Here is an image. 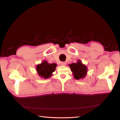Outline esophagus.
<instances>
[{
    "mask_svg": "<svg viewBox=\"0 0 120 120\" xmlns=\"http://www.w3.org/2000/svg\"><path fill=\"white\" fill-rule=\"evenodd\" d=\"M60 64L61 65H65L66 64H65V62H64V61H61V63H60Z\"/></svg>",
    "mask_w": 120,
    "mask_h": 120,
    "instance_id": "34e87169",
    "label": "esophagus"
}]
</instances>
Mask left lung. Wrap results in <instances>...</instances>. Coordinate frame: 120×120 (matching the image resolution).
Masks as SVG:
<instances>
[{
  "instance_id": "8db88e82",
  "label": "left lung",
  "mask_w": 120,
  "mask_h": 120,
  "mask_svg": "<svg viewBox=\"0 0 120 120\" xmlns=\"http://www.w3.org/2000/svg\"><path fill=\"white\" fill-rule=\"evenodd\" d=\"M69 65L75 79H79L83 78L86 75L87 71V68L81 63L80 60H78L76 64L72 63Z\"/></svg>"
}]
</instances>
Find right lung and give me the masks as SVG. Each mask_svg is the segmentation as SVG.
<instances>
[{
  "label": "right lung",
  "instance_id": "add662e5",
  "mask_svg": "<svg viewBox=\"0 0 120 120\" xmlns=\"http://www.w3.org/2000/svg\"><path fill=\"white\" fill-rule=\"evenodd\" d=\"M56 64H48L46 61L37 66V71L40 76L44 78H47L52 76V73L54 72Z\"/></svg>",
  "mask_w": 120,
  "mask_h": 120
}]
</instances>
